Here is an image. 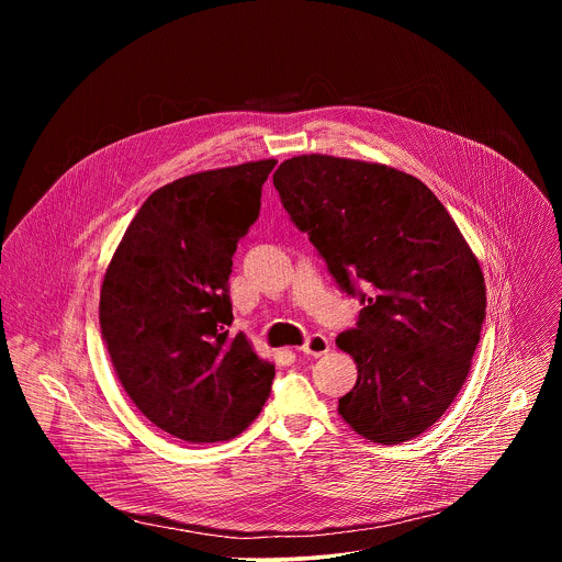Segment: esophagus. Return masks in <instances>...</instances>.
I'll list each match as a JSON object with an SVG mask.
<instances>
[{"mask_svg":"<svg viewBox=\"0 0 562 562\" xmlns=\"http://www.w3.org/2000/svg\"><path fill=\"white\" fill-rule=\"evenodd\" d=\"M331 349V342H329V338L327 336H323V334H313V336H308L306 338V342L300 347V351L302 353H306V356H325L327 351Z\"/></svg>","mask_w":562,"mask_h":562,"instance_id":"obj_1","label":"esophagus"}]
</instances>
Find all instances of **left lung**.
I'll return each instance as SVG.
<instances>
[{
	"mask_svg": "<svg viewBox=\"0 0 562 562\" xmlns=\"http://www.w3.org/2000/svg\"><path fill=\"white\" fill-rule=\"evenodd\" d=\"M273 184L340 289L364 304L336 338L358 364L338 414L371 442L420 436L471 369L487 306L477 258L431 189L386 165L297 155Z\"/></svg>",
	"mask_w": 562,
	"mask_h": 562,
	"instance_id": "8db88e82",
	"label": "left lung"
}]
</instances>
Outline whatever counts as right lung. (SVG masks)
Returning a JSON list of instances; mask_svg holds the SVG:
<instances>
[{
    "label": "right lung",
    "mask_w": 562,
    "mask_h": 562,
    "mask_svg": "<svg viewBox=\"0 0 562 562\" xmlns=\"http://www.w3.org/2000/svg\"><path fill=\"white\" fill-rule=\"evenodd\" d=\"M276 165L202 171L153 191L106 269L100 327L113 369L135 407L180 440L243 434L271 393L276 367L224 325L233 254Z\"/></svg>",
    "instance_id": "right-lung-1"
}]
</instances>
